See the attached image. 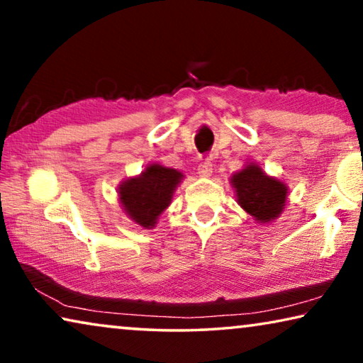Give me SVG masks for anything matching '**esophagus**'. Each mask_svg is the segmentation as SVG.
I'll use <instances>...</instances> for the list:
<instances>
[{"label":"esophagus","instance_id":"1","mask_svg":"<svg viewBox=\"0 0 363 363\" xmlns=\"http://www.w3.org/2000/svg\"><path fill=\"white\" fill-rule=\"evenodd\" d=\"M197 171H199V174H201L202 177H208V176L212 174V162L208 161V160L201 161V164L197 166Z\"/></svg>","mask_w":363,"mask_h":363}]
</instances>
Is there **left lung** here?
<instances>
[{
  "mask_svg": "<svg viewBox=\"0 0 363 363\" xmlns=\"http://www.w3.org/2000/svg\"><path fill=\"white\" fill-rule=\"evenodd\" d=\"M238 203L258 222H272L281 213L288 189L283 182L250 164L232 177Z\"/></svg>",
  "mask_w": 363,
  "mask_h": 363,
  "instance_id": "1",
  "label": "left lung"
}]
</instances>
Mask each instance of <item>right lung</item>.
Segmentation results:
<instances>
[{
    "instance_id": "1",
    "label": "right lung",
    "mask_w": 363,
    "mask_h": 363,
    "mask_svg": "<svg viewBox=\"0 0 363 363\" xmlns=\"http://www.w3.org/2000/svg\"><path fill=\"white\" fill-rule=\"evenodd\" d=\"M182 174L176 169L152 164L140 177L125 181L120 186V202L138 225L151 228L156 218L169 206L172 192Z\"/></svg>"
}]
</instances>
